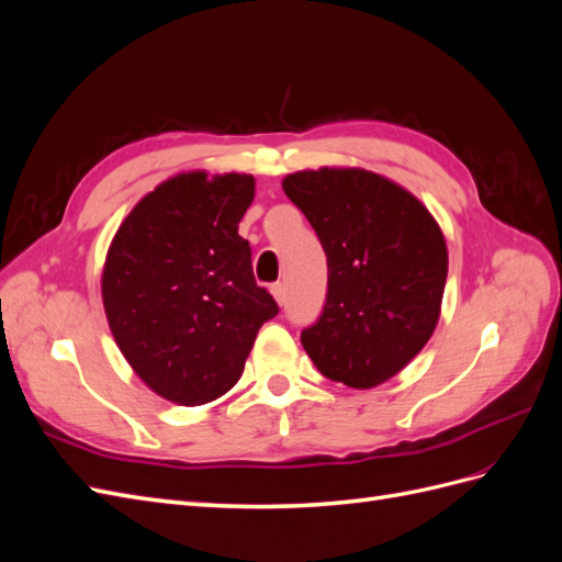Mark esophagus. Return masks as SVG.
<instances>
[{
    "instance_id": "obj_1",
    "label": "esophagus",
    "mask_w": 562,
    "mask_h": 562,
    "mask_svg": "<svg viewBox=\"0 0 562 562\" xmlns=\"http://www.w3.org/2000/svg\"><path fill=\"white\" fill-rule=\"evenodd\" d=\"M271 295H274V300H277L279 304H283V302H285V285H283V283H274V285H271Z\"/></svg>"
}]
</instances>
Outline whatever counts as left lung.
I'll return each mask as SVG.
<instances>
[{
	"label": "left lung",
	"instance_id": "1",
	"mask_svg": "<svg viewBox=\"0 0 562 562\" xmlns=\"http://www.w3.org/2000/svg\"><path fill=\"white\" fill-rule=\"evenodd\" d=\"M328 258V293L300 339L333 382L370 389L429 342L440 316L448 248L419 199L363 168H318L283 180Z\"/></svg>",
	"mask_w": 562,
	"mask_h": 562
}]
</instances>
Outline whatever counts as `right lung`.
<instances>
[{"label": "right lung", "instance_id": "obj_1", "mask_svg": "<svg viewBox=\"0 0 562 562\" xmlns=\"http://www.w3.org/2000/svg\"><path fill=\"white\" fill-rule=\"evenodd\" d=\"M252 196L246 173H180L138 201L108 250L114 342L135 375L178 405L227 394L262 323L279 314L239 236Z\"/></svg>", "mask_w": 562, "mask_h": 562}]
</instances>
